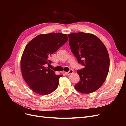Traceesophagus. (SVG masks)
<instances>
[{
    "instance_id": "1",
    "label": "esophagus",
    "mask_w": 126,
    "mask_h": 126,
    "mask_svg": "<svg viewBox=\"0 0 126 126\" xmlns=\"http://www.w3.org/2000/svg\"><path fill=\"white\" fill-rule=\"evenodd\" d=\"M73 72H74V70H72V69H70L69 71L66 72H65V74H66L67 76H69V75H70L71 74H72V73H73Z\"/></svg>"
}]
</instances>
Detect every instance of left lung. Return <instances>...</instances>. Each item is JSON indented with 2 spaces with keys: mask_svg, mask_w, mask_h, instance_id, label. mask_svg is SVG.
Wrapping results in <instances>:
<instances>
[{
  "mask_svg": "<svg viewBox=\"0 0 126 126\" xmlns=\"http://www.w3.org/2000/svg\"><path fill=\"white\" fill-rule=\"evenodd\" d=\"M71 51L78 63L84 68L77 70L80 76L75 89L83 94L98 90L108 74L109 56L107 48L98 38L91 33L75 32L68 35Z\"/></svg>",
  "mask_w": 126,
  "mask_h": 126,
  "instance_id": "obj_1",
  "label": "left lung"
}]
</instances>
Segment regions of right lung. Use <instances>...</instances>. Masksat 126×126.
<instances>
[{"label": "right lung", "instance_id": "right-lung-1", "mask_svg": "<svg viewBox=\"0 0 126 126\" xmlns=\"http://www.w3.org/2000/svg\"><path fill=\"white\" fill-rule=\"evenodd\" d=\"M67 40L66 34L51 32L37 36L27 45L21 57V70L25 81L35 93L46 95L57 88L63 75H57L45 66L51 63L49 58Z\"/></svg>", "mask_w": 126, "mask_h": 126}]
</instances>
